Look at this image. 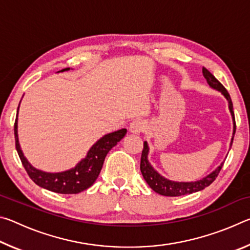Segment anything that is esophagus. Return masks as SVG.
<instances>
[{
	"mask_svg": "<svg viewBox=\"0 0 250 250\" xmlns=\"http://www.w3.org/2000/svg\"><path fill=\"white\" fill-rule=\"evenodd\" d=\"M145 128H146L145 121L141 120V119H134V120L130 124L129 131H130V132H132V133L138 134V133L142 132V131L145 130Z\"/></svg>",
	"mask_w": 250,
	"mask_h": 250,
	"instance_id": "1",
	"label": "esophagus"
}]
</instances>
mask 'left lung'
Masks as SVG:
<instances>
[{"instance_id": "1", "label": "left lung", "mask_w": 250, "mask_h": 250, "mask_svg": "<svg viewBox=\"0 0 250 250\" xmlns=\"http://www.w3.org/2000/svg\"><path fill=\"white\" fill-rule=\"evenodd\" d=\"M203 76H204L207 83L209 84L210 88L217 90L221 92V94L225 97L226 100L228 101V109H229L230 115L232 118V124H234V128H232V137H231V142H230V147L232 140H234V135L236 131V122H235V117H234V110H232V103L230 99V96L228 94V91L225 89V87L218 82V80L211 75L208 70L203 67ZM147 155H149V146H147V142L145 141L143 143V150H142V155H141V163H140V170L143 175V179L146 180L147 185L156 192L160 195L163 196H181V195H186V194H192L198 191H202L207 186H209L216 179L219 171L222 170L224 161L219 164V166L215 168L214 171H211L209 174L203 177L201 180L197 181H192V182H177V181H172L168 180L163 175H161L160 173L155 170V168L151 166V163L147 160Z\"/></svg>"}]
</instances>
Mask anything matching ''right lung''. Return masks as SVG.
<instances>
[{
  "mask_svg": "<svg viewBox=\"0 0 250 250\" xmlns=\"http://www.w3.org/2000/svg\"><path fill=\"white\" fill-rule=\"evenodd\" d=\"M69 69L70 68H65L57 71V73H62V71ZM19 109L20 105L18 108V116ZM125 133L126 129H121L115 131V132L104 134L90 147L87 155L83 160H80L75 167L62 172L50 173L34 167L25 158L19 142L18 117H16L14 125L16 151H18L20 159L22 161L23 167L26 170L28 176L31 177L34 183L41 186V188L59 194H77L90 188L95 183L101 168H103L105 155L125 137Z\"/></svg>",
  "mask_w": 250,
  "mask_h": 250,
  "instance_id": "obj_1",
  "label": "right lung"
}]
</instances>
